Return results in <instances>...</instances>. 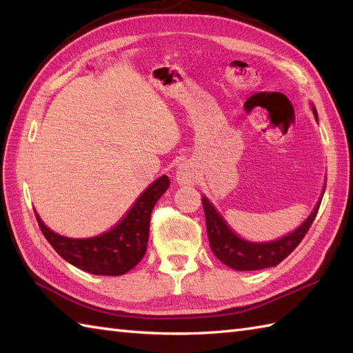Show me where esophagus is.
I'll list each match as a JSON object with an SVG mask.
<instances>
[{
  "label": "esophagus",
  "mask_w": 353,
  "mask_h": 353,
  "mask_svg": "<svg viewBox=\"0 0 353 353\" xmlns=\"http://www.w3.org/2000/svg\"><path fill=\"white\" fill-rule=\"evenodd\" d=\"M177 180L180 183H189L191 182V174L185 167H179L177 170Z\"/></svg>",
  "instance_id": "34e87169"
}]
</instances>
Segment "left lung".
I'll return each instance as SVG.
<instances>
[{
	"label": "left lung",
	"instance_id": "left-lung-1",
	"mask_svg": "<svg viewBox=\"0 0 353 353\" xmlns=\"http://www.w3.org/2000/svg\"><path fill=\"white\" fill-rule=\"evenodd\" d=\"M313 113L316 121H318V113H316L314 107ZM201 201L205 214L207 236H209V243L213 254L221 263L237 271L263 270L282 263L288 255L292 254V250L300 245L307 231L310 230L321 205L319 201L313 213L309 216V219L300 228L289 234V236L271 243H249L237 237L230 230L228 225L225 223L221 214L214 210V207L205 196L201 198Z\"/></svg>",
	"mask_w": 353,
	"mask_h": 353
}]
</instances>
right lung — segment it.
Masks as SVG:
<instances>
[{
  "mask_svg": "<svg viewBox=\"0 0 353 353\" xmlns=\"http://www.w3.org/2000/svg\"><path fill=\"white\" fill-rule=\"evenodd\" d=\"M170 179L155 180L114 228L90 239H68L50 231L37 218L43 236L67 263L99 276H121L137 265L148 250L150 214L159 196L167 191Z\"/></svg>",
  "mask_w": 353,
  "mask_h": 353,
  "instance_id": "right-lung-1",
  "label": "right lung"
}]
</instances>
